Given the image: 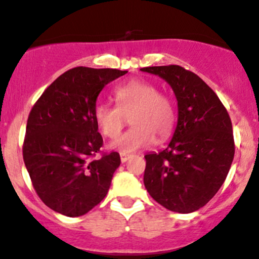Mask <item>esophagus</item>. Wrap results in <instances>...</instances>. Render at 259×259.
<instances>
[{"label":"esophagus","instance_id":"34e87169","mask_svg":"<svg viewBox=\"0 0 259 259\" xmlns=\"http://www.w3.org/2000/svg\"><path fill=\"white\" fill-rule=\"evenodd\" d=\"M132 157V155H127V154H124V152H120V160L121 162H126L127 160Z\"/></svg>","mask_w":259,"mask_h":259}]
</instances>
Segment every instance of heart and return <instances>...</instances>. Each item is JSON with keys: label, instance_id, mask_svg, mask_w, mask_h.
I'll use <instances>...</instances> for the list:
<instances>
[{"label": "heart", "instance_id": "heart-1", "mask_svg": "<svg viewBox=\"0 0 259 259\" xmlns=\"http://www.w3.org/2000/svg\"><path fill=\"white\" fill-rule=\"evenodd\" d=\"M116 105L97 103L94 120L105 138L120 134L130 118L132 129L120 135L111 148L121 152H135L156 141H164L174 132L176 111L168 95L149 81L133 79L114 91Z\"/></svg>", "mask_w": 259, "mask_h": 259}]
</instances>
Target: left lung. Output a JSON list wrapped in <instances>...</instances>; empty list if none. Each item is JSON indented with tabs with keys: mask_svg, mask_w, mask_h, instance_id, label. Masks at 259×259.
I'll list each match as a JSON object with an SVG mask.
<instances>
[{
	"mask_svg": "<svg viewBox=\"0 0 259 259\" xmlns=\"http://www.w3.org/2000/svg\"><path fill=\"white\" fill-rule=\"evenodd\" d=\"M172 88L179 119L165 150L145 155L144 185L170 211L203 207L225 182L235 156L232 122L217 94L197 74L180 65L141 68Z\"/></svg>",
	"mask_w": 259,
	"mask_h": 259,
	"instance_id": "8db88e82",
	"label": "left lung"
}]
</instances>
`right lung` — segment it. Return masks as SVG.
<instances>
[{"mask_svg": "<svg viewBox=\"0 0 259 259\" xmlns=\"http://www.w3.org/2000/svg\"><path fill=\"white\" fill-rule=\"evenodd\" d=\"M125 73L72 68L43 92L29 113L24 165L38 197L58 213L85 214L108 194L120 156L100 150L103 138L93 111L102 89ZM98 152L102 156L94 159Z\"/></svg>", "mask_w": 259, "mask_h": 259, "instance_id": "1", "label": "right lung"}]
</instances>
